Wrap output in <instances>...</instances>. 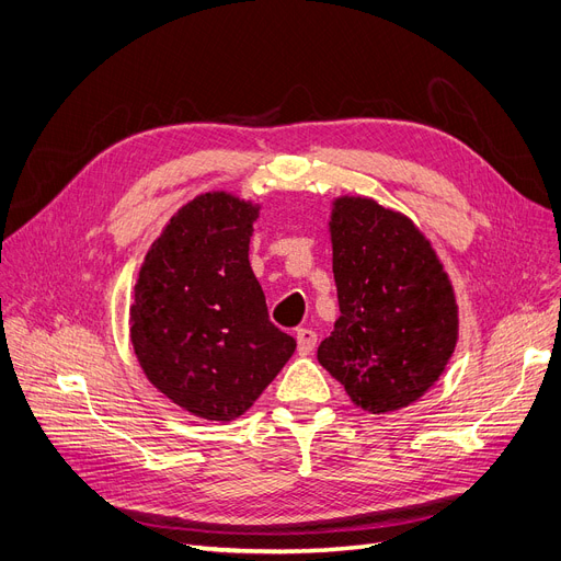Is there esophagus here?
Here are the masks:
<instances>
[{
  "label": "esophagus",
  "instance_id": "34e87169",
  "mask_svg": "<svg viewBox=\"0 0 561 561\" xmlns=\"http://www.w3.org/2000/svg\"><path fill=\"white\" fill-rule=\"evenodd\" d=\"M318 345V333L312 329H299L297 331V347H299V354L306 356L310 354L312 350H316Z\"/></svg>",
  "mask_w": 561,
  "mask_h": 561
}]
</instances>
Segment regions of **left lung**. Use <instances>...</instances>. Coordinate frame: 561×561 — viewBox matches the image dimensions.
I'll list each match as a JSON object with an SVG mask.
<instances>
[{"label":"left lung","instance_id":"1","mask_svg":"<svg viewBox=\"0 0 561 561\" xmlns=\"http://www.w3.org/2000/svg\"><path fill=\"white\" fill-rule=\"evenodd\" d=\"M329 232L341 316L318 362L356 408H408L437 382L456 350L451 280L414 222L370 197H335Z\"/></svg>","mask_w":561,"mask_h":561}]
</instances>
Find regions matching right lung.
<instances>
[{"label": "right lung", "mask_w": 561, "mask_h": 561, "mask_svg": "<svg viewBox=\"0 0 561 561\" xmlns=\"http://www.w3.org/2000/svg\"><path fill=\"white\" fill-rule=\"evenodd\" d=\"M260 205L211 191L179 209L151 243L130 306V343L149 382L174 405L234 421L295 354L268 322L249 262Z\"/></svg>", "instance_id": "obj_1"}]
</instances>
